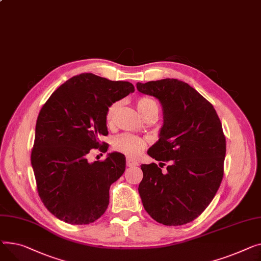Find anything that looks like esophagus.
I'll return each mask as SVG.
<instances>
[{"instance_id": "obj_1", "label": "esophagus", "mask_w": 261, "mask_h": 261, "mask_svg": "<svg viewBox=\"0 0 261 261\" xmlns=\"http://www.w3.org/2000/svg\"><path fill=\"white\" fill-rule=\"evenodd\" d=\"M126 165L127 166H136V165H138V162L137 161H135V160H133V159H130V158H127L126 159Z\"/></svg>"}]
</instances>
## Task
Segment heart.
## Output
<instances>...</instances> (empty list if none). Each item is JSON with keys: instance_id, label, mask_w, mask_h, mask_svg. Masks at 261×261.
Returning a JSON list of instances; mask_svg holds the SVG:
<instances>
[{"instance_id": "1", "label": "heart", "mask_w": 261, "mask_h": 261, "mask_svg": "<svg viewBox=\"0 0 261 261\" xmlns=\"http://www.w3.org/2000/svg\"><path fill=\"white\" fill-rule=\"evenodd\" d=\"M138 111L145 118L149 114L155 113L158 115L159 113V105L158 103L148 97H141L138 98L136 101ZM121 107V102L116 101L112 103L109 107H107L105 113V122L107 125H114L116 122V118L118 115V112ZM147 142L146 140L142 139L140 137H137L129 134H123L119 137H117L114 140V148L117 151L122 152L129 158H137L139 157L143 150L146 148Z\"/></svg>"}]
</instances>
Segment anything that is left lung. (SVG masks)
Instances as JSON below:
<instances>
[{"instance_id":"obj_1","label":"left lung","mask_w":261,"mask_h":261,"mask_svg":"<svg viewBox=\"0 0 261 261\" xmlns=\"http://www.w3.org/2000/svg\"><path fill=\"white\" fill-rule=\"evenodd\" d=\"M142 94L163 107L160 138L147 154L156 163L142 164L139 194L145 211L164 225H183L215 197L223 178L225 136L214 106L188 83L163 79L137 83Z\"/></svg>"}]
</instances>
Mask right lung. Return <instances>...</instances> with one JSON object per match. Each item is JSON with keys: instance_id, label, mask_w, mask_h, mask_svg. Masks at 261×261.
<instances>
[{"instance_id": "1", "label": "right lung", "mask_w": 261, "mask_h": 261, "mask_svg": "<svg viewBox=\"0 0 261 261\" xmlns=\"http://www.w3.org/2000/svg\"><path fill=\"white\" fill-rule=\"evenodd\" d=\"M135 90L126 81H111L94 73L74 75L55 90L41 109L32 165L42 202L54 216L70 224L99 219L110 203V188L125 171L120 152L93 163V149L109 144L105 113L112 103Z\"/></svg>"}]
</instances>
